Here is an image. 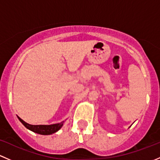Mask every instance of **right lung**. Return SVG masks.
<instances>
[{"mask_svg": "<svg viewBox=\"0 0 160 160\" xmlns=\"http://www.w3.org/2000/svg\"><path fill=\"white\" fill-rule=\"evenodd\" d=\"M18 119L21 121V122L25 126L27 129H30L31 131L34 132L38 133V134L41 135H51L53 133L56 132L58 131L63 126L64 122H62L60 123H57V124H52V125H30L28 123L25 122L24 120L21 119L20 117L18 116Z\"/></svg>", "mask_w": 160, "mask_h": 160, "instance_id": "right-lung-1", "label": "right lung"}]
</instances>
